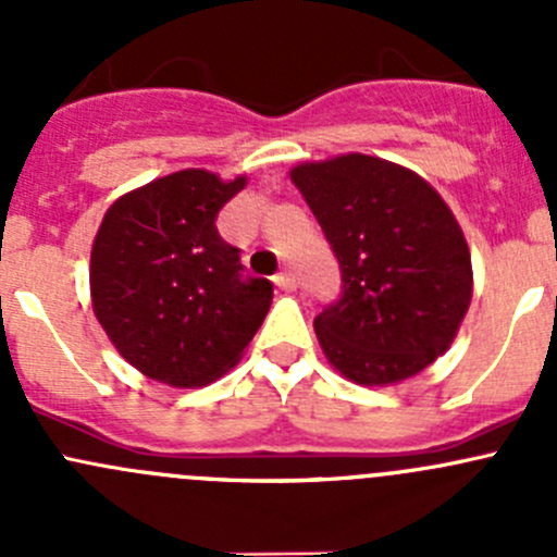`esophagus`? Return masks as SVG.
<instances>
[{
	"label": "esophagus",
	"instance_id": "1",
	"mask_svg": "<svg viewBox=\"0 0 557 557\" xmlns=\"http://www.w3.org/2000/svg\"><path fill=\"white\" fill-rule=\"evenodd\" d=\"M274 285H277L280 290H285V294H290V290H296V277L290 272H280L277 277H274Z\"/></svg>",
	"mask_w": 557,
	"mask_h": 557
}]
</instances>
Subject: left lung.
<instances>
[{"instance_id":"8db88e82","label":"left lung","mask_w":557,"mask_h":557,"mask_svg":"<svg viewBox=\"0 0 557 557\" xmlns=\"http://www.w3.org/2000/svg\"><path fill=\"white\" fill-rule=\"evenodd\" d=\"M342 269L314 318L323 356L350 383L396 385L450 350L471 305V252L453 210L418 172L367 153L296 164Z\"/></svg>"}]
</instances>
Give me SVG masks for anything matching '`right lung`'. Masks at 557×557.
<instances>
[{"label":"right lung","instance_id":"1","mask_svg":"<svg viewBox=\"0 0 557 557\" xmlns=\"http://www.w3.org/2000/svg\"><path fill=\"white\" fill-rule=\"evenodd\" d=\"M247 185L180 170L110 205L91 245V305L107 339L145 377L201 387L243 358L272 305L269 280L239 274L215 218Z\"/></svg>","mask_w":557,"mask_h":557}]
</instances>
